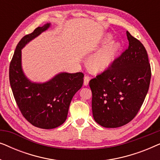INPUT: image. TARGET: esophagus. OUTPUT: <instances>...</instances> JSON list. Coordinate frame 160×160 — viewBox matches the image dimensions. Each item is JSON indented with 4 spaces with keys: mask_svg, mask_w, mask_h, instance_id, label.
Segmentation results:
<instances>
[{
    "mask_svg": "<svg viewBox=\"0 0 160 160\" xmlns=\"http://www.w3.org/2000/svg\"><path fill=\"white\" fill-rule=\"evenodd\" d=\"M89 79H90V78H89L88 76H84V86H87V85L89 84Z\"/></svg>",
    "mask_w": 160,
    "mask_h": 160,
    "instance_id": "esophagus-1",
    "label": "esophagus"
}]
</instances>
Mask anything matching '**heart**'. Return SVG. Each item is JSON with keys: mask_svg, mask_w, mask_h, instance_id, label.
Segmentation results:
<instances>
[{"mask_svg": "<svg viewBox=\"0 0 160 160\" xmlns=\"http://www.w3.org/2000/svg\"><path fill=\"white\" fill-rule=\"evenodd\" d=\"M111 39V35H106L104 38V43L108 42ZM120 46V43L117 41H112L91 56L87 62V66L89 71L92 73H98L106 69L117 55Z\"/></svg>", "mask_w": 160, "mask_h": 160, "instance_id": "1", "label": "heart"}]
</instances>
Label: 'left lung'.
Here are the masks:
<instances>
[{
    "instance_id": "obj_1",
    "label": "left lung",
    "mask_w": 160,
    "mask_h": 160,
    "mask_svg": "<svg viewBox=\"0 0 160 160\" xmlns=\"http://www.w3.org/2000/svg\"><path fill=\"white\" fill-rule=\"evenodd\" d=\"M127 36L128 49L89 82L93 118L104 128L129 123L138 112L149 88L152 73L146 50L128 31Z\"/></svg>"
}]
</instances>
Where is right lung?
<instances>
[{
    "instance_id": "obj_1",
    "label": "right lung",
    "mask_w": 160,
    "mask_h": 160,
    "mask_svg": "<svg viewBox=\"0 0 160 160\" xmlns=\"http://www.w3.org/2000/svg\"><path fill=\"white\" fill-rule=\"evenodd\" d=\"M50 26L51 23H47L24 36L17 46L9 66L10 85L22 114L32 125L42 129H53L64 123L72 98L84 82L81 72H62L43 83L32 82L24 73L22 49Z\"/></svg>"
}]
</instances>
